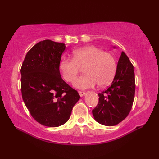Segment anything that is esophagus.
Returning a JSON list of instances; mask_svg holds the SVG:
<instances>
[{"label": "esophagus", "mask_w": 159, "mask_h": 159, "mask_svg": "<svg viewBox=\"0 0 159 159\" xmlns=\"http://www.w3.org/2000/svg\"><path fill=\"white\" fill-rule=\"evenodd\" d=\"M79 94L80 97H83L85 95V92L84 91H79Z\"/></svg>", "instance_id": "obj_1"}]
</instances>
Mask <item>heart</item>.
<instances>
[{
  "instance_id": "1",
  "label": "heart",
  "mask_w": 159,
  "mask_h": 159,
  "mask_svg": "<svg viewBox=\"0 0 159 159\" xmlns=\"http://www.w3.org/2000/svg\"><path fill=\"white\" fill-rule=\"evenodd\" d=\"M73 59L64 57L60 62V71L66 81L72 83L80 71V67L85 66L86 74L80 76L74 83L75 87L86 89L108 85L114 78L116 62L111 53L104 52L93 45L84 46L73 51Z\"/></svg>"
}]
</instances>
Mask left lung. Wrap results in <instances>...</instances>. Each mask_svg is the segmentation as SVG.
<instances>
[{
    "mask_svg": "<svg viewBox=\"0 0 159 159\" xmlns=\"http://www.w3.org/2000/svg\"><path fill=\"white\" fill-rule=\"evenodd\" d=\"M135 80L133 65L122 52L111 85L99 93V102L93 110L95 119L107 126L118 124L128 116L133 107Z\"/></svg>",
    "mask_w": 159,
    "mask_h": 159,
    "instance_id": "obj_1",
    "label": "left lung"
}]
</instances>
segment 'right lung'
I'll list each match as a JSON object with an SVG mask.
<instances>
[{
	"label": "right lung",
	"mask_w": 159,
	"mask_h": 159,
	"mask_svg": "<svg viewBox=\"0 0 159 159\" xmlns=\"http://www.w3.org/2000/svg\"><path fill=\"white\" fill-rule=\"evenodd\" d=\"M64 50L61 43H38L26 54L20 70L23 101L31 116L48 127L64 124L80 99L61 77L59 66Z\"/></svg>",
	"instance_id": "right-lung-1"
}]
</instances>
